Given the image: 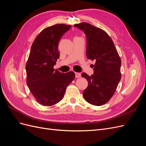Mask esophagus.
I'll return each mask as SVG.
<instances>
[{"label":"esophagus","mask_w":146,"mask_h":146,"mask_svg":"<svg viewBox=\"0 0 146 146\" xmlns=\"http://www.w3.org/2000/svg\"><path fill=\"white\" fill-rule=\"evenodd\" d=\"M75 74H76V78H79L81 77V74L78 73V72H75Z\"/></svg>","instance_id":"34e87169"}]
</instances>
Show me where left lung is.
Returning a JSON list of instances; mask_svg holds the SVG:
<instances>
[{"label":"left lung","mask_w":146,"mask_h":146,"mask_svg":"<svg viewBox=\"0 0 146 146\" xmlns=\"http://www.w3.org/2000/svg\"><path fill=\"white\" fill-rule=\"evenodd\" d=\"M86 36V56L95 60L94 74H82L88 86L83 92L86 102L102 105L111 99L121 78V60L112 39L105 31L87 23L75 24Z\"/></svg>","instance_id":"8db88e82"}]
</instances>
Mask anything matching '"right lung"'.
Segmentation results:
<instances>
[{
	"mask_svg": "<svg viewBox=\"0 0 146 146\" xmlns=\"http://www.w3.org/2000/svg\"><path fill=\"white\" fill-rule=\"evenodd\" d=\"M70 25L56 24L42 30L33 41L26 64L27 84L34 98L44 106L55 105L63 99L66 88L75 78L72 71L54 69L60 53L58 43Z\"/></svg>",
	"mask_w": 146,
	"mask_h": 146,
	"instance_id": "obj_1",
	"label": "right lung"
}]
</instances>
